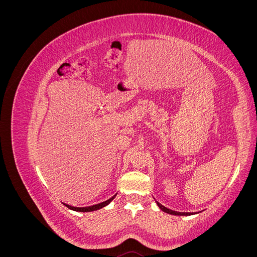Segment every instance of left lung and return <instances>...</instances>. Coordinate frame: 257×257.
<instances>
[{"mask_svg": "<svg viewBox=\"0 0 257 257\" xmlns=\"http://www.w3.org/2000/svg\"><path fill=\"white\" fill-rule=\"evenodd\" d=\"M157 204H158V206L160 207L161 210H163V211L166 212V213H169V214H174V215H191L192 214L191 212H177V211H174V210H170V209L164 207L163 205H161L160 203H158V201H157Z\"/></svg>", "mask_w": 257, "mask_h": 257, "instance_id": "1", "label": "left lung"}]
</instances>
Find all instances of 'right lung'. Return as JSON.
<instances>
[{
    "instance_id": "right-lung-1",
    "label": "right lung",
    "mask_w": 257,
    "mask_h": 257,
    "mask_svg": "<svg viewBox=\"0 0 257 257\" xmlns=\"http://www.w3.org/2000/svg\"><path fill=\"white\" fill-rule=\"evenodd\" d=\"M114 197H115V195L112 196L111 198H109L108 200H106V201H103V203H99V204H97V205H93V206H90V207H82V208H79V207H72V206H68V205H65V204H64V205H65L67 208L74 210V211L90 212V211H94V210H98V209H100V208H103V207L107 206Z\"/></svg>"
}]
</instances>
